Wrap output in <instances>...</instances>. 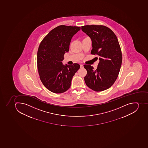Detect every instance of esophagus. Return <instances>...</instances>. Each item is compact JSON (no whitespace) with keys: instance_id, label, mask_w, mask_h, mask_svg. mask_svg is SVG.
<instances>
[{"instance_id":"34e87169","label":"esophagus","mask_w":148,"mask_h":148,"mask_svg":"<svg viewBox=\"0 0 148 148\" xmlns=\"http://www.w3.org/2000/svg\"><path fill=\"white\" fill-rule=\"evenodd\" d=\"M80 68H83L84 67V65L83 64H80Z\"/></svg>"}]
</instances>
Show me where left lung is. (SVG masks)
<instances>
[{
  "label": "left lung",
  "instance_id": "left-lung-1",
  "mask_svg": "<svg viewBox=\"0 0 148 148\" xmlns=\"http://www.w3.org/2000/svg\"><path fill=\"white\" fill-rule=\"evenodd\" d=\"M81 29L90 37L91 54L99 56L96 70L90 65H84L87 73L84 77L86 86L96 92L108 89L118 76L122 63V53L117 38L113 31L103 25H86Z\"/></svg>",
  "mask_w": 148,
  "mask_h": 148
}]
</instances>
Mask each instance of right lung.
Listing matches in <instances>:
<instances>
[{"label":"right lung","instance_id":"obj_1","mask_svg":"<svg viewBox=\"0 0 148 148\" xmlns=\"http://www.w3.org/2000/svg\"><path fill=\"white\" fill-rule=\"evenodd\" d=\"M80 27L60 25L49 32L40 44L37 69L42 83L52 92L62 93L70 88L72 77L80 65L62 64L73 36Z\"/></svg>","mask_w":148,"mask_h":148}]
</instances>
